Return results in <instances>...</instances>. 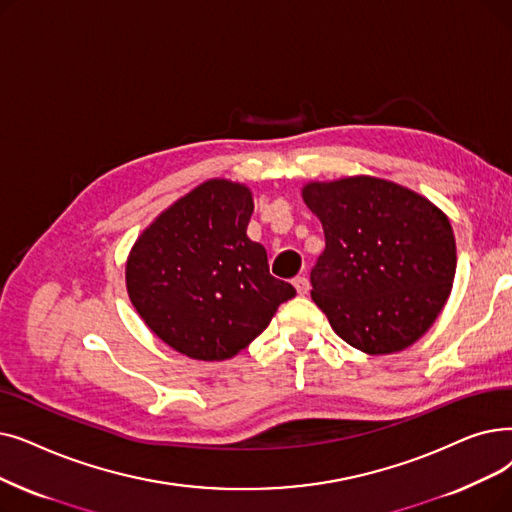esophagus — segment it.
I'll return each mask as SVG.
<instances>
[{"instance_id":"1","label":"esophagus","mask_w":512,"mask_h":512,"mask_svg":"<svg viewBox=\"0 0 512 512\" xmlns=\"http://www.w3.org/2000/svg\"><path fill=\"white\" fill-rule=\"evenodd\" d=\"M293 286L297 288L299 295H307V293H309V280H307L305 276H297V278L293 280Z\"/></svg>"}]
</instances>
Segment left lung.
<instances>
[{
  "instance_id": "obj_1",
  "label": "left lung",
  "mask_w": 512,
  "mask_h": 512,
  "mask_svg": "<svg viewBox=\"0 0 512 512\" xmlns=\"http://www.w3.org/2000/svg\"><path fill=\"white\" fill-rule=\"evenodd\" d=\"M326 249L311 270V299L332 330L370 355L416 343L446 305L456 274L448 215L381 177L303 186Z\"/></svg>"
}]
</instances>
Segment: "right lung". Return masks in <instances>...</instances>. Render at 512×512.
I'll list each match as a JSON object with an SVG mask.
<instances>
[{
    "instance_id": "1",
    "label": "right lung",
    "mask_w": 512,
    "mask_h": 512,
    "mask_svg": "<svg viewBox=\"0 0 512 512\" xmlns=\"http://www.w3.org/2000/svg\"><path fill=\"white\" fill-rule=\"evenodd\" d=\"M253 194L207 180L165 209L133 244L125 282L146 326L192 360H228L268 328L293 284L270 274L247 236Z\"/></svg>"
}]
</instances>
